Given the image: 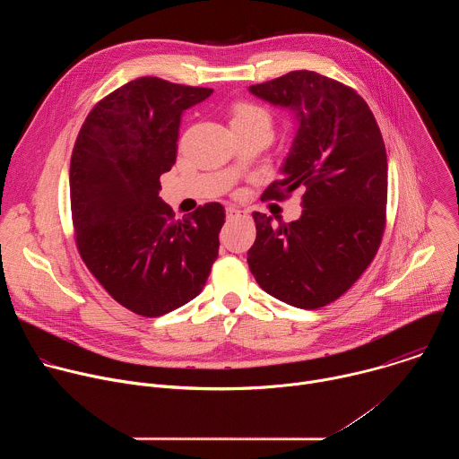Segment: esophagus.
<instances>
[{
    "instance_id": "obj_1",
    "label": "esophagus",
    "mask_w": 459,
    "mask_h": 459,
    "mask_svg": "<svg viewBox=\"0 0 459 459\" xmlns=\"http://www.w3.org/2000/svg\"><path fill=\"white\" fill-rule=\"evenodd\" d=\"M243 216V212L239 211V209H236V207H227V218L229 220H236V218H241Z\"/></svg>"
}]
</instances>
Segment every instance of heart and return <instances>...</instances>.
<instances>
[{
	"label": "heart",
	"mask_w": 459,
	"mask_h": 459,
	"mask_svg": "<svg viewBox=\"0 0 459 459\" xmlns=\"http://www.w3.org/2000/svg\"><path fill=\"white\" fill-rule=\"evenodd\" d=\"M232 125H255V123H269L271 125V116L267 110L254 103H238L232 108Z\"/></svg>",
	"instance_id": "b5f03b06"
}]
</instances>
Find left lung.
<instances>
[{
  "label": "left lung",
  "instance_id": "obj_1",
  "mask_svg": "<svg viewBox=\"0 0 459 459\" xmlns=\"http://www.w3.org/2000/svg\"><path fill=\"white\" fill-rule=\"evenodd\" d=\"M298 121L281 179L261 200L301 188V216L280 221L254 212L248 269L267 294L314 310L345 294L374 259L386 211V152L376 117L351 87L312 71L250 85Z\"/></svg>",
  "mask_w": 459,
  "mask_h": 459
}]
</instances>
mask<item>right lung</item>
Segmentation results:
<instances>
[{"label":"right lung","mask_w":459,"mask_h":459,"mask_svg":"<svg viewBox=\"0 0 459 459\" xmlns=\"http://www.w3.org/2000/svg\"><path fill=\"white\" fill-rule=\"evenodd\" d=\"M212 89L138 78L87 116L71 158V209L82 259L125 308L163 316L198 296L218 257L225 209L174 220L160 176L176 163L183 110Z\"/></svg>","instance_id":"obj_1"}]
</instances>
